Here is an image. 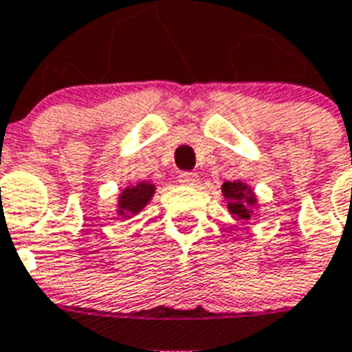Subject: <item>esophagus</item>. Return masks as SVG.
Instances as JSON below:
<instances>
[{
	"label": "esophagus",
	"instance_id": "34e87169",
	"mask_svg": "<svg viewBox=\"0 0 352 352\" xmlns=\"http://www.w3.org/2000/svg\"><path fill=\"white\" fill-rule=\"evenodd\" d=\"M197 181H199V175H197V173H194V171H183V173L179 175V183L181 184L194 186V184H197Z\"/></svg>",
	"mask_w": 352,
	"mask_h": 352
}]
</instances>
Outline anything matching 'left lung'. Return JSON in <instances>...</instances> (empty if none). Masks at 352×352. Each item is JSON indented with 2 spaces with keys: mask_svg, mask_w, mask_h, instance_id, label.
I'll return each instance as SVG.
<instances>
[{
  "mask_svg": "<svg viewBox=\"0 0 352 352\" xmlns=\"http://www.w3.org/2000/svg\"><path fill=\"white\" fill-rule=\"evenodd\" d=\"M222 194L228 199V209L236 220H250L256 205V194L248 184L242 181H226L222 184Z\"/></svg>",
  "mask_w": 352,
  "mask_h": 352,
  "instance_id": "1",
  "label": "left lung"
}]
</instances>
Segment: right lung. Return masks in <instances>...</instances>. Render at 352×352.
Masks as SVG:
<instances>
[{"mask_svg": "<svg viewBox=\"0 0 352 352\" xmlns=\"http://www.w3.org/2000/svg\"><path fill=\"white\" fill-rule=\"evenodd\" d=\"M155 194V186L151 183H138L136 186H129L123 190V194L119 197V214L121 216H134L149 203V199Z\"/></svg>", "mask_w": 352, "mask_h": 352, "instance_id": "obj_1", "label": "right lung"}]
</instances>
